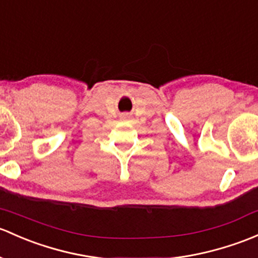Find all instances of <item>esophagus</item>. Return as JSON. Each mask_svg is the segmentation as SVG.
<instances>
[{
	"label": "esophagus",
	"mask_w": 258,
	"mask_h": 258,
	"mask_svg": "<svg viewBox=\"0 0 258 258\" xmlns=\"http://www.w3.org/2000/svg\"><path fill=\"white\" fill-rule=\"evenodd\" d=\"M123 117H126V115H123Z\"/></svg>",
	"instance_id": "esophagus-1"
}]
</instances>
